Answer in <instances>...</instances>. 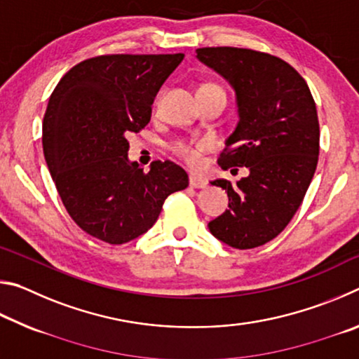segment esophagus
Instances as JSON below:
<instances>
[{
    "label": "esophagus",
    "instance_id": "1",
    "mask_svg": "<svg viewBox=\"0 0 359 359\" xmlns=\"http://www.w3.org/2000/svg\"><path fill=\"white\" fill-rule=\"evenodd\" d=\"M188 180H190V187H193V188H204L205 185H208L205 179H203L201 175H198L194 172H190V177H188Z\"/></svg>",
    "mask_w": 359,
    "mask_h": 359
}]
</instances>
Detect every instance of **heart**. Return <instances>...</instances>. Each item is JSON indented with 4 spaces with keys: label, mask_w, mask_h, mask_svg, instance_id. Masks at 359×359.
<instances>
[{
    "label": "heart",
    "mask_w": 359,
    "mask_h": 359,
    "mask_svg": "<svg viewBox=\"0 0 359 359\" xmlns=\"http://www.w3.org/2000/svg\"><path fill=\"white\" fill-rule=\"evenodd\" d=\"M205 87V85H204ZM208 149V142H187L179 141L172 145V151L185 163L191 166H198L201 163L203 151Z\"/></svg>",
    "instance_id": "1"
}]
</instances>
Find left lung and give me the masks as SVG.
I'll return each mask as SVG.
<instances>
[{
    "label": "left lung",
    "mask_w": 359,
    "mask_h": 359,
    "mask_svg": "<svg viewBox=\"0 0 359 359\" xmlns=\"http://www.w3.org/2000/svg\"><path fill=\"white\" fill-rule=\"evenodd\" d=\"M196 58L234 90L238 125L218 165L247 168L236 182L214 180L228 208L209 231L247 250L280 234L299 209L317 169L320 125L311 90L299 72L269 53L238 47L198 48Z\"/></svg>",
    "instance_id": "left-lung-1"
}]
</instances>
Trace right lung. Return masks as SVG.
Masks as SVG:
<instances>
[{
	"instance_id": "1",
	"label": "right lung",
	"mask_w": 359,
	"mask_h": 359,
	"mask_svg": "<svg viewBox=\"0 0 359 359\" xmlns=\"http://www.w3.org/2000/svg\"><path fill=\"white\" fill-rule=\"evenodd\" d=\"M102 55L76 65L48 100L42 147L66 210L85 233L118 245L154 226L169 194L188 187L184 169L128 158L126 136L150 121L161 85L184 60Z\"/></svg>"
}]
</instances>
